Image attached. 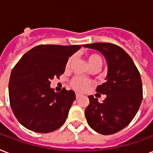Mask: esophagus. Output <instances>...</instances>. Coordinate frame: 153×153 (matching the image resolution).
Returning a JSON list of instances; mask_svg holds the SVG:
<instances>
[{"label": "esophagus", "mask_w": 153, "mask_h": 153, "mask_svg": "<svg viewBox=\"0 0 153 153\" xmlns=\"http://www.w3.org/2000/svg\"><path fill=\"white\" fill-rule=\"evenodd\" d=\"M75 96H76V98H80V97H81V94H78V93H76V94H75Z\"/></svg>", "instance_id": "obj_1"}]
</instances>
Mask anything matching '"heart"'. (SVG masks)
<instances>
[{
	"mask_svg": "<svg viewBox=\"0 0 153 153\" xmlns=\"http://www.w3.org/2000/svg\"><path fill=\"white\" fill-rule=\"evenodd\" d=\"M87 59H88L89 62L91 66H94V65L98 64V63L102 64V58L97 54H90V55H87ZM73 60H74V56H71L68 59L67 64H66L67 68H69L72 62H73ZM91 84H92L91 80L81 76L74 77L71 81L72 87L79 91H85Z\"/></svg>",
	"mask_w": 153,
	"mask_h": 153,
	"instance_id": "heart-1",
	"label": "heart"
}]
</instances>
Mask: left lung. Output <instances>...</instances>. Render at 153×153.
Listing matches in <instances>:
<instances>
[{
  "label": "left lung",
  "instance_id": "1",
  "mask_svg": "<svg viewBox=\"0 0 153 153\" xmlns=\"http://www.w3.org/2000/svg\"><path fill=\"white\" fill-rule=\"evenodd\" d=\"M84 47L100 51L108 65L106 82L96 89L106 98L99 103L98 98L89 96L86 121L97 133L114 134L128 126L140 108L143 98L140 72L130 56L116 44L95 43Z\"/></svg>",
  "mask_w": 153,
  "mask_h": 153
}]
</instances>
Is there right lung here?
I'll return each instance as SVG.
<instances>
[{"instance_id":"1","label":"right lung","mask_w":153,"mask_h":153,"mask_svg":"<svg viewBox=\"0 0 153 153\" xmlns=\"http://www.w3.org/2000/svg\"><path fill=\"white\" fill-rule=\"evenodd\" d=\"M81 45L42 44L23 55L13 67L8 83L13 114L23 126L47 133L61 127L75 100L73 91L55 92L51 80L63 74L68 59Z\"/></svg>"}]
</instances>
